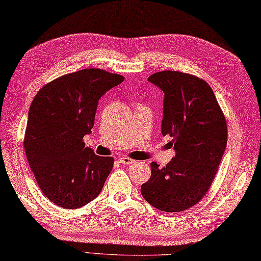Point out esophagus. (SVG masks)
Returning a JSON list of instances; mask_svg holds the SVG:
<instances>
[{
  "mask_svg": "<svg viewBox=\"0 0 261 261\" xmlns=\"http://www.w3.org/2000/svg\"><path fill=\"white\" fill-rule=\"evenodd\" d=\"M118 161H120L124 165H129V164H133L134 162H135V160L129 159V158H124V156L120 158V159H118Z\"/></svg>",
  "mask_w": 261,
  "mask_h": 261,
  "instance_id": "1",
  "label": "esophagus"
}]
</instances>
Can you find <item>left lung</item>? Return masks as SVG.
Masks as SVG:
<instances>
[{"label":"left lung","mask_w":261,"mask_h":261,"mask_svg":"<svg viewBox=\"0 0 261 261\" xmlns=\"http://www.w3.org/2000/svg\"><path fill=\"white\" fill-rule=\"evenodd\" d=\"M148 81L164 92L162 135L173 139L175 156L151 176L140 192L148 203L165 212L191 208L207 194L226 148L227 127L211 87L194 75L163 70Z\"/></svg>","instance_id":"obj_1"}]
</instances>
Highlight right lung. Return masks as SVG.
Wrapping results in <instances>:
<instances>
[{
  "label": "right lung",
  "mask_w": 261,
  "mask_h": 261,
  "mask_svg": "<svg viewBox=\"0 0 261 261\" xmlns=\"http://www.w3.org/2000/svg\"><path fill=\"white\" fill-rule=\"evenodd\" d=\"M123 81L86 68L46 84L31 102L23 148L39 187L57 206L82 208L101 193L114 160L97 155L83 138L91 133L99 99Z\"/></svg>",
  "instance_id": "obj_1"
}]
</instances>
